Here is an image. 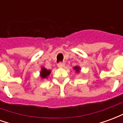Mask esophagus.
Wrapping results in <instances>:
<instances>
[{"mask_svg": "<svg viewBox=\"0 0 123 123\" xmlns=\"http://www.w3.org/2000/svg\"><path fill=\"white\" fill-rule=\"evenodd\" d=\"M57 65H58V67H59V68H63L65 66V64L63 62H59Z\"/></svg>", "mask_w": 123, "mask_h": 123, "instance_id": "obj_1", "label": "esophagus"}]
</instances>
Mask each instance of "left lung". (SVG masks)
Masks as SVG:
<instances>
[{
    "mask_svg": "<svg viewBox=\"0 0 123 123\" xmlns=\"http://www.w3.org/2000/svg\"><path fill=\"white\" fill-rule=\"evenodd\" d=\"M73 69L74 70H76V72L79 73V72H80V70H81V68H80V67H79V66H76V67H74V68H73Z\"/></svg>",
    "mask_w": 123,
    "mask_h": 123,
    "instance_id": "obj_1",
    "label": "left lung"
}]
</instances>
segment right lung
I'll return each instance as SVG.
<instances>
[{
    "mask_svg": "<svg viewBox=\"0 0 123 123\" xmlns=\"http://www.w3.org/2000/svg\"><path fill=\"white\" fill-rule=\"evenodd\" d=\"M51 72V70H47L45 67H41V70L40 71V74H39V76H40L42 80L43 79H45V78H47L50 75Z\"/></svg>",
    "mask_w": 123,
    "mask_h": 123,
    "instance_id": "obj_1",
    "label": "right lung"
}]
</instances>
